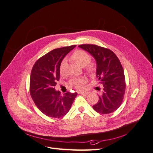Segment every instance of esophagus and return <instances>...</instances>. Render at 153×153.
<instances>
[{
    "label": "esophagus",
    "mask_w": 153,
    "mask_h": 153,
    "mask_svg": "<svg viewBox=\"0 0 153 153\" xmlns=\"http://www.w3.org/2000/svg\"><path fill=\"white\" fill-rule=\"evenodd\" d=\"M78 94H85V95H87L89 94V91H80L78 92Z\"/></svg>",
    "instance_id": "1"
}]
</instances>
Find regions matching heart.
I'll return each mask as SVG.
<instances>
[{
	"instance_id": "1",
	"label": "heart",
	"mask_w": 153,
	"mask_h": 153,
	"mask_svg": "<svg viewBox=\"0 0 153 153\" xmlns=\"http://www.w3.org/2000/svg\"><path fill=\"white\" fill-rule=\"evenodd\" d=\"M71 59L75 61L78 66L84 67L86 66V70L88 73H92L94 70V65L93 63L89 62L90 61V57L86 52L82 50H77L71 55ZM65 65V61L61 62L60 66V72L63 73V69ZM87 82L85 78H73L69 82V85L76 89H82L84 87Z\"/></svg>"
}]
</instances>
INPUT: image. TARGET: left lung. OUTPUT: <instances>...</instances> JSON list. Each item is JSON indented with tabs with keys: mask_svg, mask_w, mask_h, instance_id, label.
Instances as JSON below:
<instances>
[{
	"mask_svg": "<svg viewBox=\"0 0 153 153\" xmlns=\"http://www.w3.org/2000/svg\"><path fill=\"white\" fill-rule=\"evenodd\" d=\"M78 47L85 50L96 62V75L103 85L98 103L92 106L97 112L110 114L121 106L126 83L123 66L112 50L96 45H81Z\"/></svg>",
	"mask_w": 153,
	"mask_h": 153,
	"instance_id": "left-lung-1",
	"label": "left lung"
}]
</instances>
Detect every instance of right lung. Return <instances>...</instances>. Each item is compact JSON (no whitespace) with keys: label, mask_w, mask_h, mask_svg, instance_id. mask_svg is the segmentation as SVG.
<instances>
[{"label":"right lung","mask_w":153,"mask_h":153,"mask_svg":"<svg viewBox=\"0 0 153 153\" xmlns=\"http://www.w3.org/2000/svg\"><path fill=\"white\" fill-rule=\"evenodd\" d=\"M76 47H62L50 51L36 62L32 69L30 93L37 107L50 117L60 118L70 110L76 92L61 96L55 86L60 78V66L64 57Z\"/></svg>","instance_id":"right-lung-1"}]
</instances>
